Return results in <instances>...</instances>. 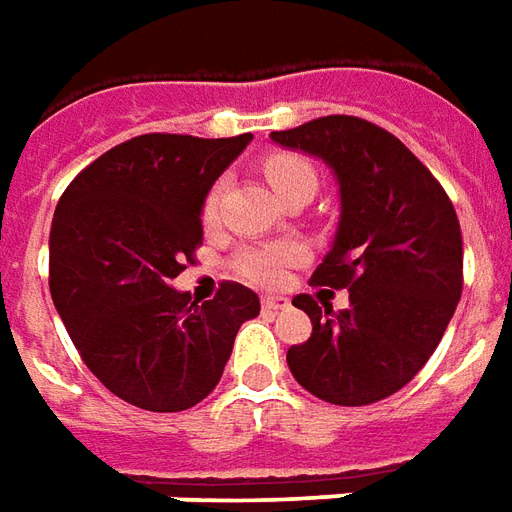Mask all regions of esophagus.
<instances>
[{
    "mask_svg": "<svg viewBox=\"0 0 512 512\" xmlns=\"http://www.w3.org/2000/svg\"><path fill=\"white\" fill-rule=\"evenodd\" d=\"M290 307V299H285V296H266L263 299V310L266 312H282L288 310Z\"/></svg>",
    "mask_w": 512,
    "mask_h": 512,
    "instance_id": "1",
    "label": "esophagus"
}]
</instances>
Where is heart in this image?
Segmentation results:
<instances>
[{
  "instance_id": "b5f03b06",
  "label": "heart",
  "mask_w": 512,
  "mask_h": 512,
  "mask_svg": "<svg viewBox=\"0 0 512 512\" xmlns=\"http://www.w3.org/2000/svg\"><path fill=\"white\" fill-rule=\"evenodd\" d=\"M266 175L271 186L282 194V191L293 186L301 178H315V169L304 161L301 156L293 153H274L266 158ZM219 200H222V183L211 186V191L202 200V216L205 222H211L216 211H219ZM304 260V246L296 241H282V244H266V246H249L241 255L235 257V271L255 285H279L290 266H296Z\"/></svg>"
}]
</instances>
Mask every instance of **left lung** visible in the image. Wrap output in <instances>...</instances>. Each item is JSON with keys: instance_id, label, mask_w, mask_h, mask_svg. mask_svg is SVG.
Masks as SVG:
<instances>
[{"instance_id": "left-lung-1", "label": "left lung", "mask_w": 512, "mask_h": 512, "mask_svg": "<svg viewBox=\"0 0 512 512\" xmlns=\"http://www.w3.org/2000/svg\"><path fill=\"white\" fill-rule=\"evenodd\" d=\"M271 139L323 158L340 183L337 235L312 285L348 288V310L301 293L307 343L288 367L334 406H367L417 376L458 307L463 241L447 191L397 136L362 117L329 115Z\"/></svg>"}]
</instances>
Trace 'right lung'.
I'll use <instances>...</instances> for the list:
<instances>
[{
  "mask_svg": "<svg viewBox=\"0 0 512 512\" xmlns=\"http://www.w3.org/2000/svg\"><path fill=\"white\" fill-rule=\"evenodd\" d=\"M252 134H142L84 167L49 235L54 307L84 365L145 411H186L213 392L260 299L222 282L211 301L169 282L202 244V200Z\"/></svg>",
  "mask_w": 512,
  "mask_h": 512,
  "instance_id": "obj_1",
  "label": "right lung"
}]
</instances>
